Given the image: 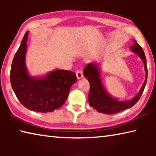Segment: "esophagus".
Segmentation results:
<instances>
[{"mask_svg": "<svg viewBox=\"0 0 156 156\" xmlns=\"http://www.w3.org/2000/svg\"><path fill=\"white\" fill-rule=\"evenodd\" d=\"M76 76H77L78 79H80L81 78L83 77V70L82 69H78L76 71Z\"/></svg>", "mask_w": 156, "mask_h": 156, "instance_id": "esophagus-1", "label": "esophagus"}]
</instances>
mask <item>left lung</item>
Listing matches in <instances>:
<instances>
[{"instance_id":"1","label":"left lung","mask_w":156,"mask_h":156,"mask_svg":"<svg viewBox=\"0 0 156 156\" xmlns=\"http://www.w3.org/2000/svg\"><path fill=\"white\" fill-rule=\"evenodd\" d=\"M133 45L131 47V50L138 54L144 62L147 76L143 85L138 95L129 101H118V100L113 98L107 93L100 80V69L98 65L89 63L84 67L83 73L90 84V89L88 96L89 102L90 106L96 109L97 112L105 114H113V113H119L133 107L140 98L147 80L148 71L147 59L142 47L139 45L136 40H133Z\"/></svg>"}]
</instances>
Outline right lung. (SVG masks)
<instances>
[{"label":"right lung","mask_w":156,"mask_h":156,"mask_svg":"<svg viewBox=\"0 0 156 156\" xmlns=\"http://www.w3.org/2000/svg\"><path fill=\"white\" fill-rule=\"evenodd\" d=\"M27 35V31L12 63V87L20 103L27 109L41 113L52 112L65 104L77 78L74 72L59 69L43 78L29 76L25 65Z\"/></svg>","instance_id":"1"}]
</instances>
